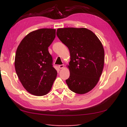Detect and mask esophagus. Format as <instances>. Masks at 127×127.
I'll use <instances>...</instances> for the list:
<instances>
[{"mask_svg": "<svg viewBox=\"0 0 127 127\" xmlns=\"http://www.w3.org/2000/svg\"><path fill=\"white\" fill-rule=\"evenodd\" d=\"M64 64H61V65H59V68L60 69H62V68H64Z\"/></svg>", "mask_w": 127, "mask_h": 127, "instance_id": "obj_1", "label": "esophagus"}]
</instances>
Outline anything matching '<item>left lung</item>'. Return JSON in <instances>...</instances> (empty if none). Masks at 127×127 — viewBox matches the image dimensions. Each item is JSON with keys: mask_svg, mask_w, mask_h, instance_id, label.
Wrapping results in <instances>:
<instances>
[{"mask_svg": "<svg viewBox=\"0 0 127 127\" xmlns=\"http://www.w3.org/2000/svg\"><path fill=\"white\" fill-rule=\"evenodd\" d=\"M57 35L70 52V76L65 80L69 88L80 94L91 91L99 80L104 63L102 43L84 28H59Z\"/></svg>", "mask_w": 127, "mask_h": 127, "instance_id": "left-lung-1", "label": "left lung"}]
</instances>
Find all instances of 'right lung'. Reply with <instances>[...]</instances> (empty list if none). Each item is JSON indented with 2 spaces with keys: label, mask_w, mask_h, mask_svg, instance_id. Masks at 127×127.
<instances>
[{
  "label": "right lung",
  "mask_w": 127,
  "mask_h": 127,
  "mask_svg": "<svg viewBox=\"0 0 127 127\" xmlns=\"http://www.w3.org/2000/svg\"><path fill=\"white\" fill-rule=\"evenodd\" d=\"M55 38L56 29H38L25 36L18 47L16 73L23 86L33 95L47 94L57 77L53 58L48 51Z\"/></svg>",
  "instance_id": "1"
}]
</instances>
